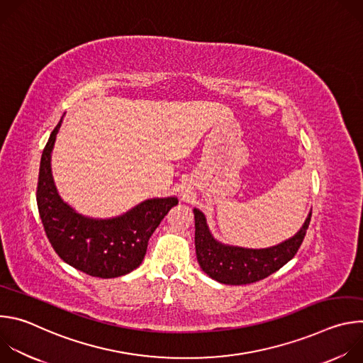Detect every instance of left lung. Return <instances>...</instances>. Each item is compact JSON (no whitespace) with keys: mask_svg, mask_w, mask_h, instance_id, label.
Instances as JSON below:
<instances>
[{"mask_svg":"<svg viewBox=\"0 0 363 363\" xmlns=\"http://www.w3.org/2000/svg\"><path fill=\"white\" fill-rule=\"evenodd\" d=\"M194 217L196 260L202 272L223 284L240 286L263 280L291 260L304 240L312 213H308L296 235L274 247L260 250L225 245L213 237L199 210L194 208Z\"/></svg>","mask_w":363,"mask_h":363,"instance_id":"left-lung-1","label":"left lung"}]
</instances>
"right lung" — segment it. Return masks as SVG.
<instances>
[{
  "mask_svg": "<svg viewBox=\"0 0 363 363\" xmlns=\"http://www.w3.org/2000/svg\"><path fill=\"white\" fill-rule=\"evenodd\" d=\"M60 125L62 121L48 138L38 172L37 206L45 235L65 263L91 277L128 274L140 266L150 235L178 199H146L126 214L109 220L77 214L60 198L51 175V150Z\"/></svg>",
  "mask_w": 363,
  "mask_h": 363,
  "instance_id": "obj_1",
  "label": "right lung"
}]
</instances>
